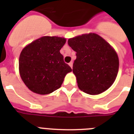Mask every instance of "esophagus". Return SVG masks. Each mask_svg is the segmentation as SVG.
I'll return each mask as SVG.
<instances>
[{
  "mask_svg": "<svg viewBox=\"0 0 134 134\" xmlns=\"http://www.w3.org/2000/svg\"><path fill=\"white\" fill-rule=\"evenodd\" d=\"M68 64H69V66H70V67H71V68H72V66H73V63H72V62H70V63Z\"/></svg>",
  "mask_w": 134,
  "mask_h": 134,
  "instance_id": "34e87169",
  "label": "esophagus"
}]
</instances>
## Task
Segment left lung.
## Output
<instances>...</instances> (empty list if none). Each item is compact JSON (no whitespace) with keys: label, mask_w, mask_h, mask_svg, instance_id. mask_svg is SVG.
Returning <instances> with one entry per match:
<instances>
[{"label":"left lung","mask_w":134,"mask_h":134,"mask_svg":"<svg viewBox=\"0 0 134 134\" xmlns=\"http://www.w3.org/2000/svg\"><path fill=\"white\" fill-rule=\"evenodd\" d=\"M68 43L76 52L72 71L79 88L93 95L108 89L119 70L118 55L111 45L93 33L69 39Z\"/></svg>","instance_id":"1"}]
</instances>
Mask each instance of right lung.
Here are the masks:
<instances>
[{"label":"right lung","mask_w":134,"mask_h":134,"mask_svg":"<svg viewBox=\"0 0 134 134\" xmlns=\"http://www.w3.org/2000/svg\"><path fill=\"white\" fill-rule=\"evenodd\" d=\"M66 41L64 37L43 36L21 51L20 76L29 90L48 94L60 88L65 76L72 71L60 52Z\"/></svg>","instance_id":"add662e5"}]
</instances>
